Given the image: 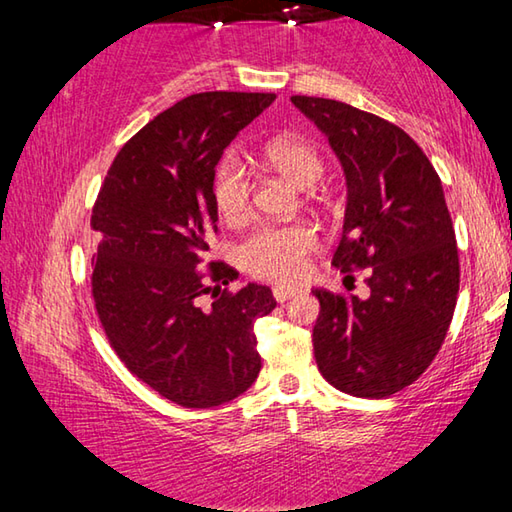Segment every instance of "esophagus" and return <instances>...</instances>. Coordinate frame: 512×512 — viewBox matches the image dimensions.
Returning a JSON list of instances; mask_svg holds the SVG:
<instances>
[{"label": "esophagus", "instance_id": "obj_1", "mask_svg": "<svg viewBox=\"0 0 512 512\" xmlns=\"http://www.w3.org/2000/svg\"><path fill=\"white\" fill-rule=\"evenodd\" d=\"M298 289H293V287H275L273 289V298L277 300V302H287V300H291L293 296H298Z\"/></svg>", "mask_w": 512, "mask_h": 512}]
</instances>
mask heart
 I'll use <instances>...</instances> for the list:
<instances>
[{"instance_id":"obj_1","label":"heart","mask_w":512,"mask_h":512,"mask_svg":"<svg viewBox=\"0 0 512 512\" xmlns=\"http://www.w3.org/2000/svg\"><path fill=\"white\" fill-rule=\"evenodd\" d=\"M266 162L300 187H311L325 171L323 155L314 146L293 137H275L264 146ZM253 171L237 153H225L216 162L212 198L225 221H237L248 212L253 198ZM316 232L305 223L262 225L237 248L239 264L259 280L291 284L307 273V257L316 248Z\"/></svg>"}]
</instances>
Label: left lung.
Segmentation results:
<instances>
[{"label":"left lung","instance_id":"1","mask_svg":"<svg viewBox=\"0 0 512 512\" xmlns=\"http://www.w3.org/2000/svg\"><path fill=\"white\" fill-rule=\"evenodd\" d=\"M327 135L348 180L332 264L366 268L368 298L314 289L320 375L354 397H388L431 366L452 323L458 248L443 185L400 126L348 103L291 97Z\"/></svg>","mask_w":512,"mask_h":512}]
</instances>
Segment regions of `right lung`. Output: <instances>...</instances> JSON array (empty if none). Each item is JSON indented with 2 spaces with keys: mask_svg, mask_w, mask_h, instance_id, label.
<instances>
[{
  "mask_svg": "<svg viewBox=\"0 0 512 512\" xmlns=\"http://www.w3.org/2000/svg\"><path fill=\"white\" fill-rule=\"evenodd\" d=\"M268 92H201L160 112L112 160L92 207L99 235L92 298L112 350L155 393L210 409L246 393L262 368L255 320L275 309L262 284L221 289L237 271L210 262L212 176ZM212 292L207 310L197 298Z\"/></svg>",
  "mask_w": 512,
  "mask_h": 512,
  "instance_id": "obj_1",
  "label": "right lung"
}]
</instances>
